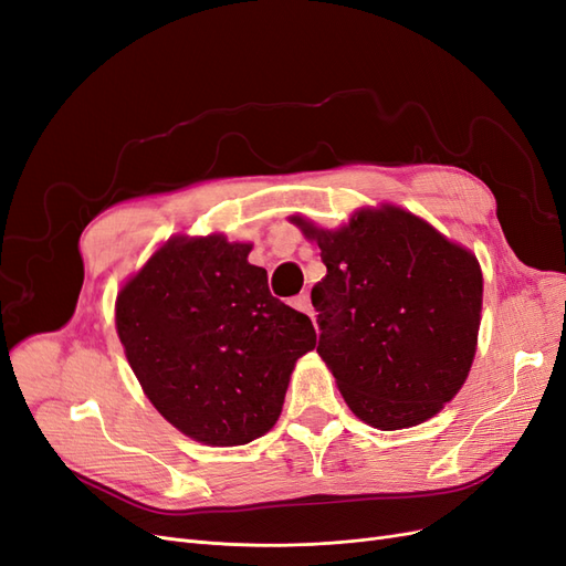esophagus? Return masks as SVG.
<instances>
[{
	"label": "esophagus",
	"mask_w": 566,
	"mask_h": 566,
	"mask_svg": "<svg viewBox=\"0 0 566 566\" xmlns=\"http://www.w3.org/2000/svg\"><path fill=\"white\" fill-rule=\"evenodd\" d=\"M290 304H293L297 312H302V314L314 318V306H312V302H310V295H297Z\"/></svg>",
	"instance_id": "obj_1"
}]
</instances>
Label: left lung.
Returning <instances> with one entry per match:
<instances>
[{
  "label": "left lung",
  "mask_w": 566,
  "mask_h": 566,
  "mask_svg": "<svg viewBox=\"0 0 566 566\" xmlns=\"http://www.w3.org/2000/svg\"><path fill=\"white\" fill-rule=\"evenodd\" d=\"M328 273L314 285L318 356L352 413L394 432L434 418L465 385L482 323L472 250L399 205L323 229L293 214Z\"/></svg>",
  "instance_id": "1"
}]
</instances>
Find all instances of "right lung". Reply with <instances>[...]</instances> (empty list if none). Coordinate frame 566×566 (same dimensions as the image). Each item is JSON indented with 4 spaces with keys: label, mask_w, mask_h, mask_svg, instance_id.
I'll return each mask as SVG.
<instances>
[{
    "label": "right lung",
    "mask_w": 566,
    "mask_h": 566,
    "mask_svg": "<svg viewBox=\"0 0 566 566\" xmlns=\"http://www.w3.org/2000/svg\"><path fill=\"white\" fill-rule=\"evenodd\" d=\"M252 243L177 233L123 283L115 328L148 401L205 447H243L276 424L316 331L269 293Z\"/></svg>",
    "instance_id": "right-lung-1"
}]
</instances>
